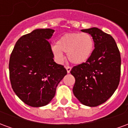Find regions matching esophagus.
<instances>
[{
  "mask_svg": "<svg viewBox=\"0 0 128 128\" xmlns=\"http://www.w3.org/2000/svg\"><path fill=\"white\" fill-rule=\"evenodd\" d=\"M66 69L67 70V72L68 73H69L70 72V70H71V67H70V66H66Z\"/></svg>",
  "mask_w": 128,
  "mask_h": 128,
  "instance_id": "esophagus-1",
  "label": "esophagus"
}]
</instances>
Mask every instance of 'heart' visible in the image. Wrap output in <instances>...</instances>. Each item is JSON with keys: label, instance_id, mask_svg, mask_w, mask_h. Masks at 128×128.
Listing matches in <instances>:
<instances>
[{"label": "heart", "instance_id": "obj_1", "mask_svg": "<svg viewBox=\"0 0 128 128\" xmlns=\"http://www.w3.org/2000/svg\"><path fill=\"white\" fill-rule=\"evenodd\" d=\"M94 49V40L87 33L65 34L59 38L56 45L52 47V51L58 61L63 60V52H65L68 60L78 65L88 61L92 55Z\"/></svg>", "mask_w": 128, "mask_h": 128}]
</instances>
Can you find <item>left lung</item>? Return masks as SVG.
I'll use <instances>...</instances> for the list:
<instances>
[{
    "label": "left lung",
    "mask_w": 128,
    "mask_h": 128,
    "mask_svg": "<svg viewBox=\"0 0 128 128\" xmlns=\"http://www.w3.org/2000/svg\"><path fill=\"white\" fill-rule=\"evenodd\" d=\"M81 31L92 37L94 49L88 61L70 70L75 79L72 92L82 104L95 107L106 102L118 87L121 56L110 35L96 27Z\"/></svg>",
    "instance_id": "obj_1"
}]
</instances>
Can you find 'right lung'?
I'll return each mask as SVG.
<instances>
[{"instance_id": "add662e5", "label": "right lung", "mask_w": 128, "mask_h": 128, "mask_svg": "<svg viewBox=\"0 0 128 128\" xmlns=\"http://www.w3.org/2000/svg\"><path fill=\"white\" fill-rule=\"evenodd\" d=\"M54 30L37 29L16 43L10 59L11 84L16 94L32 107L44 106L53 99L56 88L67 74L53 60L50 47Z\"/></svg>"}]
</instances>
